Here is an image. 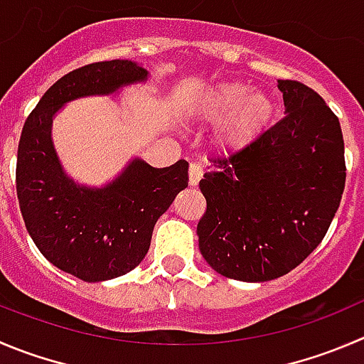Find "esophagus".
Segmentation results:
<instances>
[{
  "label": "esophagus",
  "mask_w": 364,
  "mask_h": 364,
  "mask_svg": "<svg viewBox=\"0 0 364 364\" xmlns=\"http://www.w3.org/2000/svg\"><path fill=\"white\" fill-rule=\"evenodd\" d=\"M203 176V168L200 164H196V162H193L191 166H189V186H198L200 178Z\"/></svg>",
  "instance_id": "obj_1"
}]
</instances>
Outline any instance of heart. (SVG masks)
Listing matches in <instances>:
<instances>
[{
	"label": "heart",
	"instance_id": "1",
	"mask_svg": "<svg viewBox=\"0 0 364 364\" xmlns=\"http://www.w3.org/2000/svg\"><path fill=\"white\" fill-rule=\"evenodd\" d=\"M189 119L216 124L214 144L225 155L240 154L254 146L272 127L277 103L262 91H252L247 84L223 80L200 89L186 105Z\"/></svg>",
	"mask_w": 364,
	"mask_h": 364
}]
</instances>
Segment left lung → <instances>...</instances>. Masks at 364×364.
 <instances>
[{
	"label": "left lung",
	"instance_id": "obj_1",
	"mask_svg": "<svg viewBox=\"0 0 364 364\" xmlns=\"http://www.w3.org/2000/svg\"><path fill=\"white\" fill-rule=\"evenodd\" d=\"M277 87L286 116L248 150L210 159L200 180V252L214 272L243 282L296 268L327 234L345 189L340 119L307 85Z\"/></svg>",
	"mask_w": 364,
	"mask_h": 364
}]
</instances>
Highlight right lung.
Segmentation results:
<instances>
[{"mask_svg":"<svg viewBox=\"0 0 364 364\" xmlns=\"http://www.w3.org/2000/svg\"><path fill=\"white\" fill-rule=\"evenodd\" d=\"M148 76L132 60L75 69L44 92L21 132L16 188L26 230L51 264L85 282L116 279L143 261L157 220L188 188L189 164L154 168L136 157L103 188L82 186L55 151L53 117L73 100L114 95Z\"/></svg>","mask_w":364,"mask_h":364,"instance_id":"right-lung-1","label":"right lung"}]
</instances>
